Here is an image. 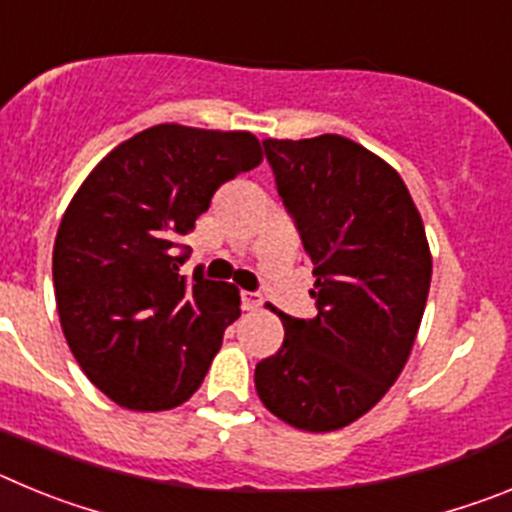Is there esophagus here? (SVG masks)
I'll return each mask as SVG.
<instances>
[{"label":"esophagus","instance_id":"34e87169","mask_svg":"<svg viewBox=\"0 0 512 512\" xmlns=\"http://www.w3.org/2000/svg\"><path fill=\"white\" fill-rule=\"evenodd\" d=\"M241 305L243 310H259V307L264 305V297H261L259 292H243Z\"/></svg>","mask_w":512,"mask_h":512}]
</instances>
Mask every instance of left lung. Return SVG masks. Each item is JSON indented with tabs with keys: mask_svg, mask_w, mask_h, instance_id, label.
<instances>
[{
	"mask_svg": "<svg viewBox=\"0 0 512 512\" xmlns=\"http://www.w3.org/2000/svg\"><path fill=\"white\" fill-rule=\"evenodd\" d=\"M277 192L312 261L315 318L279 312L284 343L256 364V392L284 423L336 431L372 410L418 336L431 251L390 164L343 135L264 140Z\"/></svg>",
	"mask_w": 512,
	"mask_h": 512,
	"instance_id": "obj_1",
	"label": "left lung"
}]
</instances>
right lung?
<instances>
[{
    "label": "right lung",
    "instance_id": "1",
    "mask_svg": "<svg viewBox=\"0 0 512 512\" xmlns=\"http://www.w3.org/2000/svg\"><path fill=\"white\" fill-rule=\"evenodd\" d=\"M261 164L251 133L156 125L120 143L74 194L53 246L71 354L128 410H169L200 390L241 315L233 284L179 274L182 235L212 194Z\"/></svg>",
    "mask_w": 512,
    "mask_h": 512
}]
</instances>
